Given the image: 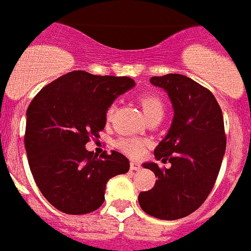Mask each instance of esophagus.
<instances>
[{"mask_svg": "<svg viewBox=\"0 0 251 251\" xmlns=\"http://www.w3.org/2000/svg\"><path fill=\"white\" fill-rule=\"evenodd\" d=\"M141 168L142 165L139 164V163H137V161H131V163H130V169H131V171H139Z\"/></svg>", "mask_w": 251, "mask_h": 251, "instance_id": "esophagus-1", "label": "esophagus"}]
</instances>
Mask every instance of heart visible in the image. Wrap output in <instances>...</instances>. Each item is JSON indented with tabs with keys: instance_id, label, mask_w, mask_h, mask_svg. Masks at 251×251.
Listing matches in <instances>:
<instances>
[{
	"instance_id": "heart-1",
	"label": "heart",
	"mask_w": 251,
	"mask_h": 251,
	"mask_svg": "<svg viewBox=\"0 0 251 251\" xmlns=\"http://www.w3.org/2000/svg\"><path fill=\"white\" fill-rule=\"evenodd\" d=\"M139 102H141L142 109H143V113H145L147 120L151 117H156V116L163 117L164 104H163V100L159 96H156V95H143V96L139 98ZM114 110H116L114 104H112L106 109V118L108 120L113 117ZM145 142L142 139H138V138H122L117 142L118 149L131 157L141 156L142 152H143V149H145Z\"/></svg>"
}]
</instances>
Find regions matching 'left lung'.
Returning a JSON list of instances; mask_svg holds the SVG:
<instances>
[{
  "label": "left lung",
  "mask_w": 251,
  "mask_h": 251,
  "mask_svg": "<svg viewBox=\"0 0 251 251\" xmlns=\"http://www.w3.org/2000/svg\"><path fill=\"white\" fill-rule=\"evenodd\" d=\"M171 99L173 120L164 139L155 149V159L169 161V169L156 163L143 167L157 177L155 186L142 191V210L163 220H176L194 212L214 187L226 153L223 112L211 91L181 74L152 76Z\"/></svg>",
  "instance_id": "obj_1"
}]
</instances>
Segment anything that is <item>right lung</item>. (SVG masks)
<instances>
[{
  "label": "right lung",
  "mask_w": 251,
  "mask_h": 251,
  "mask_svg": "<svg viewBox=\"0 0 251 251\" xmlns=\"http://www.w3.org/2000/svg\"><path fill=\"white\" fill-rule=\"evenodd\" d=\"M134 86L129 76L78 70L44 87L28 105L25 145L29 169L41 194L57 210L70 215L98 210L106 182L129 171L122 153L104 152L98 159L86 143L104 129L112 102Z\"/></svg>",
  "instance_id": "add662e5"
}]
</instances>
